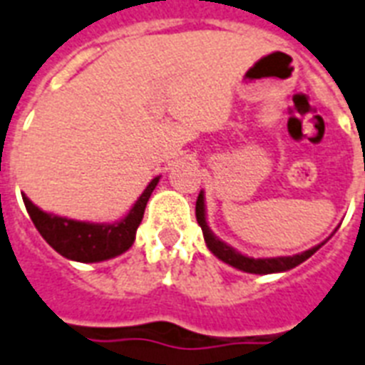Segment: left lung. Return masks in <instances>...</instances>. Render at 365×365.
Returning <instances> with one entry per match:
<instances>
[{"label": "left lung", "mask_w": 365, "mask_h": 365, "mask_svg": "<svg viewBox=\"0 0 365 365\" xmlns=\"http://www.w3.org/2000/svg\"><path fill=\"white\" fill-rule=\"evenodd\" d=\"M196 219L197 225L202 227L203 238H205V244L211 250L215 257H219L221 261H225L227 264L234 268H240L244 272L251 274H272V272H284V270H289V268H295L297 264L304 262L310 255H314L316 251L320 250V245H316L312 250L304 251V253H299V255L293 257H274V259H251V257H245L242 253H238L236 250H232L230 245H227L225 242L213 236V232L209 230L207 222H205V205H203V194L200 192V196L196 200Z\"/></svg>", "instance_id": "8db88e82"}]
</instances>
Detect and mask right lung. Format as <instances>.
Returning a JSON list of instances; mask_svg holds the SVG:
<instances>
[{"label":"right lung","instance_id":"obj_1","mask_svg":"<svg viewBox=\"0 0 365 365\" xmlns=\"http://www.w3.org/2000/svg\"><path fill=\"white\" fill-rule=\"evenodd\" d=\"M158 180L152 179V182L146 186V190L140 194L137 203L133 205L125 219L115 225H95V222H81L64 219L49 215L36 207L26 196H22L26 211L32 219L34 227L43 236L47 244L61 253L66 259L80 262H98L112 259L115 255H121L135 242V232L138 225L143 221L144 207L148 203V197L156 188Z\"/></svg>","mask_w":365,"mask_h":365}]
</instances>
